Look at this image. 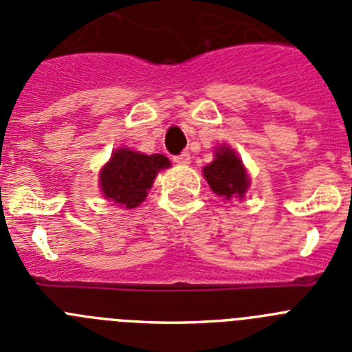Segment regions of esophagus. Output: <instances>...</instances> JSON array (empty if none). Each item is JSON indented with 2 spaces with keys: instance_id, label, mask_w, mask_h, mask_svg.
I'll return each mask as SVG.
<instances>
[{
  "instance_id": "34e87169",
  "label": "esophagus",
  "mask_w": 352,
  "mask_h": 352,
  "mask_svg": "<svg viewBox=\"0 0 352 352\" xmlns=\"http://www.w3.org/2000/svg\"><path fill=\"white\" fill-rule=\"evenodd\" d=\"M174 164L176 166H188L190 164V153H182L178 157H174Z\"/></svg>"
}]
</instances>
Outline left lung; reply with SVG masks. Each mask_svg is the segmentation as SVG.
Instances as JSON below:
<instances>
[{
	"label": "left lung",
	"instance_id": "left-lung-1",
	"mask_svg": "<svg viewBox=\"0 0 352 352\" xmlns=\"http://www.w3.org/2000/svg\"><path fill=\"white\" fill-rule=\"evenodd\" d=\"M204 178L211 190L223 201L243 199L247 194L250 179L243 162L229 146H220L214 151V160L203 169Z\"/></svg>",
	"mask_w": 352,
	"mask_h": 352
}]
</instances>
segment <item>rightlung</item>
I'll return each instance as SVG.
<instances>
[{
    "instance_id": "1",
    "label": "right lung",
    "mask_w": 352,
    "mask_h": 352,
    "mask_svg": "<svg viewBox=\"0 0 352 352\" xmlns=\"http://www.w3.org/2000/svg\"><path fill=\"white\" fill-rule=\"evenodd\" d=\"M170 167L160 153L144 155L129 148H118L100 170V190L107 201L132 210L138 208L153 186L158 170Z\"/></svg>"
}]
</instances>
